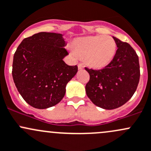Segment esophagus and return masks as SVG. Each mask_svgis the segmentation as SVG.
Returning <instances> with one entry per match:
<instances>
[{
	"label": "esophagus",
	"mask_w": 151,
	"mask_h": 151,
	"mask_svg": "<svg viewBox=\"0 0 151 151\" xmlns=\"http://www.w3.org/2000/svg\"><path fill=\"white\" fill-rule=\"evenodd\" d=\"M78 69H79V70L83 69V65H82L81 63H79V64L78 65Z\"/></svg>",
	"instance_id": "1"
}]
</instances>
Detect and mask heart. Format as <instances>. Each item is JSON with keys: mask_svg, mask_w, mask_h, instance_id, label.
<instances>
[{"mask_svg": "<svg viewBox=\"0 0 151 151\" xmlns=\"http://www.w3.org/2000/svg\"><path fill=\"white\" fill-rule=\"evenodd\" d=\"M73 52L85 59L92 68H102L113 60L116 43L110 35H94L77 38L72 43Z\"/></svg>", "mask_w": 151, "mask_h": 151, "instance_id": "b5f03b06", "label": "heart"}]
</instances>
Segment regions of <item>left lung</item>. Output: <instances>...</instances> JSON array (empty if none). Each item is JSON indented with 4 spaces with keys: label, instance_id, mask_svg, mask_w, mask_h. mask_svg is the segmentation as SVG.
Returning a JSON list of instances; mask_svg holds the SVG:
<instances>
[{
    "label": "left lung",
    "instance_id": "obj_1",
    "mask_svg": "<svg viewBox=\"0 0 151 151\" xmlns=\"http://www.w3.org/2000/svg\"><path fill=\"white\" fill-rule=\"evenodd\" d=\"M114 38L118 49L113 60L105 68H85L90 76L86 85L88 97L97 106L113 110L122 106L134 94L140 76L139 58L127 42Z\"/></svg>",
    "mask_w": 151,
    "mask_h": 151
}]
</instances>
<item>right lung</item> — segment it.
I'll use <instances>...</instances> for the list:
<instances>
[{"label":"right lung","instance_id":"1","mask_svg":"<svg viewBox=\"0 0 151 151\" xmlns=\"http://www.w3.org/2000/svg\"><path fill=\"white\" fill-rule=\"evenodd\" d=\"M63 35L41 32L26 38L14 55L12 76L26 102L38 109L57 105L64 97L67 83L78 66L63 61L68 55Z\"/></svg>","mask_w":151,"mask_h":151}]
</instances>
